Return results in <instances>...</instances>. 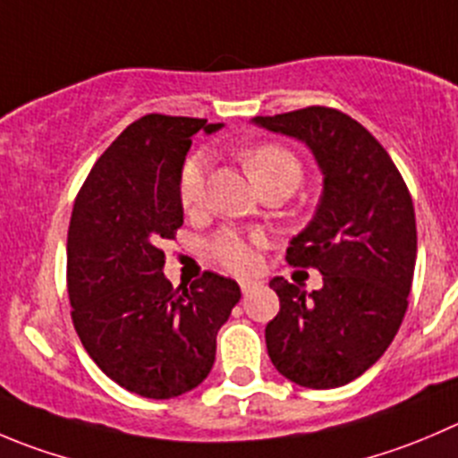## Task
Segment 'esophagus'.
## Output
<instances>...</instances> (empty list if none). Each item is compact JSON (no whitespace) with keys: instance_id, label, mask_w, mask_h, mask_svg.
I'll return each instance as SVG.
<instances>
[{"instance_id":"obj_1","label":"esophagus","mask_w":458,"mask_h":458,"mask_svg":"<svg viewBox=\"0 0 458 458\" xmlns=\"http://www.w3.org/2000/svg\"><path fill=\"white\" fill-rule=\"evenodd\" d=\"M257 284H259V282H257V279H252V277H242V279H239V286H242V293H250L252 288L257 286Z\"/></svg>"}]
</instances>
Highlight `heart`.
I'll return each instance as SVG.
<instances>
[{"mask_svg": "<svg viewBox=\"0 0 458 458\" xmlns=\"http://www.w3.org/2000/svg\"><path fill=\"white\" fill-rule=\"evenodd\" d=\"M242 161L246 165L250 179L261 190L275 183H288L297 188L301 181V165L291 149L275 143L255 145L242 154ZM208 167L210 158L208 154L199 152L185 161L179 179V199L183 208L192 210L201 203L203 188H206ZM264 243L259 233H237V230H221L208 242V255L219 261L221 266L237 273H246L257 264V246Z\"/></svg>", "mask_w": 458, "mask_h": 458, "instance_id": "obj_1", "label": "heart"}]
</instances>
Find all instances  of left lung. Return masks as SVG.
I'll return each instance as SVG.
<instances>
[{"label": "left lung", "instance_id": "8db88e82", "mask_svg": "<svg viewBox=\"0 0 458 458\" xmlns=\"http://www.w3.org/2000/svg\"><path fill=\"white\" fill-rule=\"evenodd\" d=\"M252 123L301 140L322 172V197L286 261L313 266L324 284L306 293L270 279L279 313L266 324V349L291 383L342 387L387 352L405 318L416 266L410 190L383 145L342 111L306 106Z\"/></svg>", "mask_w": 458, "mask_h": 458}]
</instances>
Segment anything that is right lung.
<instances>
[{"label": "right lung", "mask_w": 458, "mask_h": 458, "mask_svg": "<svg viewBox=\"0 0 458 458\" xmlns=\"http://www.w3.org/2000/svg\"><path fill=\"white\" fill-rule=\"evenodd\" d=\"M221 123L148 114L89 172L66 239L71 318L82 347L114 383L165 401L210 374L216 333L242 291L216 273L190 288L163 275L167 239L183 225L179 179L197 131Z\"/></svg>", "instance_id": "add662e5"}]
</instances>
